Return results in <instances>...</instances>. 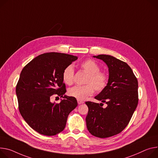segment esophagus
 I'll return each instance as SVG.
<instances>
[{
  "mask_svg": "<svg viewBox=\"0 0 158 158\" xmlns=\"http://www.w3.org/2000/svg\"><path fill=\"white\" fill-rule=\"evenodd\" d=\"M77 103H78L79 105H81V104H83V103H84V102L82 101V100L77 99Z\"/></svg>",
  "mask_w": 158,
  "mask_h": 158,
  "instance_id": "34e87169",
  "label": "esophagus"
}]
</instances>
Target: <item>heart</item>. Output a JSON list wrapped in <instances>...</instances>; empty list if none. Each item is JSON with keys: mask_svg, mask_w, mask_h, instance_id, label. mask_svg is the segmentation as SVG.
I'll use <instances>...</instances> for the list:
<instances>
[{"mask_svg": "<svg viewBox=\"0 0 158 158\" xmlns=\"http://www.w3.org/2000/svg\"><path fill=\"white\" fill-rule=\"evenodd\" d=\"M80 67L88 76L85 77L82 85H76L69 89V96L77 99L84 100L92 95L94 89L97 92L103 91L107 86L109 77L106 73L100 71L99 66L93 60L88 59L82 62ZM74 70L72 65L66 67L63 70L62 79L67 85L73 84L74 81Z\"/></svg>", "mask_w": 158, "mask_h": 158, "instance_id": "obj_1", "label": "heart"}]
</instances>
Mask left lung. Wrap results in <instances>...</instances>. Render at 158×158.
I'll use <instances>...</instances> for the list:
<instances>
[{"mask_svg": "<svg viewBox=\"0 0 158 158\" xmlns=\"http://www.w3.org/2000/svg\"><path fill=\"white\" fill-rule=\"evenodd\" d=\"M108 67L106 88L95 99L107 104L86 102L88 113L85 118L89 132L94 136L106 138L120 133L127 126L139 102L138 81L127 63L108 55L94 56Z\"/></svg>", "mask_w": 158, "mask_h": 158, "instance_id": "1", "label": "left lung"}]
</instances>
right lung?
Instances as JSON below:
<instances>
[{
	"instance_id": "right-lung-1",
	"label": "right lung",
	"mask_w": 158,
	"mask_h": 158,
	"mask_svg": "<svg viewBox=\"0 0 158 158\" xmlns=\"http://www.w3.org/2000/svg\"><path fill=\"white\" fill-rule=\"evenodd\" d=\"M77 59L72 55L50 52L35 57L23 69L16 85L18 108L21 116L33 130L47 136L64 129L69 114L77 106V99L63 96L64 69ZM53 95L63 97L60 104H52Z\"/></svg>"
}]
</instances>
